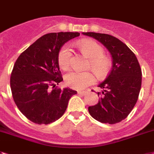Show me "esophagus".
Masks as SVG:
<instances>
[{"label": "esophagus", "mask_w": 154, "mask_h": 154, "mask_svg": "<svg viewBox=\"0 0 154 154\" xmlns=\"http://www.w3.org/2000/svg\"><path fill=\"white\" fill-rule=\"evenodd\" d=\"M77 93L79 95H85L86 93V92H85V91H78Z\"/></svg>", "instance_id": "34e87169"}]
</instances>
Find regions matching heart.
Returning <instances> with one entry per match:
<instances>
[{
  "instance_id": "1",
  "label": "heart",
  "mask_w": 154,
  "mask_h": 154,
  "mask_svg": "<svg viewBox=\"0 0 154 154\" xmlns=\"http://www.w3.org/2000/svg\"><path fill=\"white\" fill-rule=\"evenodd\" d=\"M77 47L81 54L89 58L88 68L92 69L99 78L107 77L112 67V60L104 54V49L96 41L82 39L77 42ZM72 54L67 46H63L57 54V62L63 69L69 67ZM96 81L94 73L90 71L77 72L70 71L65 75V82L69 87L74 89H83Z\"/></svg>"
}]
</instances>
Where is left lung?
<instances>
[{"label": "left lung", "instance_id": "8db88e82", "mask_svg": "<svg viewBox=\"0 0 154 154\" xmlns=\"http://www.w3.org/2000/svg\"><path fill=\"white\" fill-rule=\"evenodd\" d=\"M98 40L112 57V68L98 85L103 89L97 104L88 107L92 118L103 123L115 124L127 117L139 96L142 69L135 54L122 41L107 34L83 32Z\"/></svg>", "mask_w": 154, "mask_h": 154}]
</instances>
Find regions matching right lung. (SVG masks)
I'll return each instance as SVG.
<instances>
[{
    "mask_svg": "<svg viewBox=\"0 0 154 154\" xmlns=\"http://www.w3.org/2000/svg\"><path fill=\"white\" fill-rule=\"evenodd\" d=\"M78 32L49 33L37 39L19 56L12 69L10 85L19 110L30 121L49 124L65 113L77 91L55 87L63 81L57 54Z\"/></svg>",
    "mask_w": 154,
    "mask_h": 154,
    "instance_id": "obj_1",
    "label": "right lung"
}]
</instances>
